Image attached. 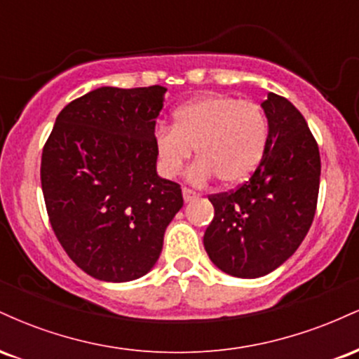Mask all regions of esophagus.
Wrapping results in <instances>:
<instances>
[{
  "label": "esophagus",
  "instance_id": "34e87169",
  "mask_svg": "<svg viewBox=\"0 0 359 359\" xmlns=\"http://www.w3.org/2000/svg\"><path fill=\"white\" fill-rule=\"evenodd\" d=\"M182 196H184L185 203H189V201H194L196 197H199V192L192 191V189H189V187H184L182 189Z\"/></svg>",
  "mask_w": 359,
  "mask_h": 359
}]
</instances>
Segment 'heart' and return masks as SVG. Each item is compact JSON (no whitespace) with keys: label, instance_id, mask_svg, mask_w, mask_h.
I'll use <instances>...</instances> for the list:
<instances>
[{"label":"heart","instance_id":"heart-1","mask_svg":"<svg viewBox=\"0 0 359 359\" xmlns=\"http://www.w3.org/2000/svg\"><path fill=\"white\" fill-rule=\"evenodd\" d=\"M270 126L265 109L255 101L226 94L197 97L174 113V126L158 125L154 145L158 168L172 179L191 158L199 162L189 172L194 182L217 177L221 184L248 180L269 150Z\"/></svg>","mask_w":359,"mask_h":359}]
</instances>
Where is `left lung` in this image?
<instances>
[{"instance_id":"obj_1","label":"left lung","mask_w":359,"mask_h":359,"mask_svg":"<svg viewBox=\"0 0 359 359\" xmlns=\"http://www.w3.org/2000/svg\"><path fill=\"white\" fill-rule=\"evenodd\" d=\"M262 106L270 126L265 158L236 189L209 196L214 217L204 233L214 265L240 278L263 277L295 253L319 196V147L306 118L275 93Z\"/></svg>"}]
</instances>
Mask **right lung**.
Masks as SVG:
<instances>
[{
	"mask_svg": "<svg viewBox=\"0 0 359 359\" xmlns=\"http://www.w3.org/2000/svg\"><path fill=\"white\" fill-rule=\"evenodd\" d=\"M165 90H90L60 111L43 145L48 221L69 258L97 280L130 282L150 271L184 205L180 185L155 170Z\"/></svg>",
	"mask_w": 359,
	"mask_h": 359,
	"instance_id": "obj_1",
	"label": "right lung"
}]
</instances>
